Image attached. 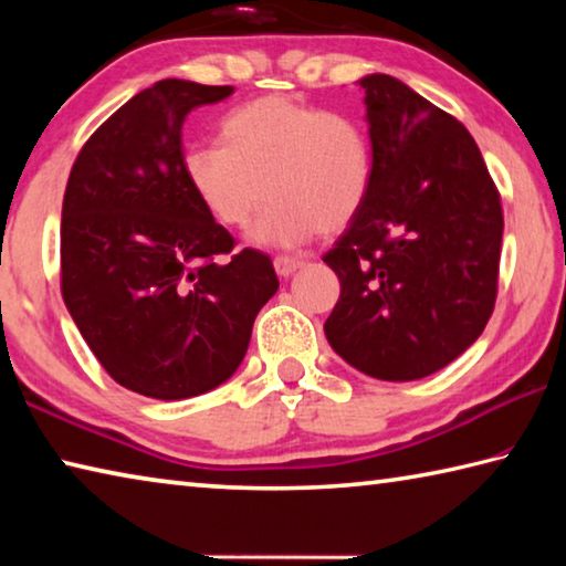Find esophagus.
<instances>
[{"label": "esophagus", "instance_id": "obj_1", "mask_svg": "<svg viewBox=\"0 0 566 566\" xmlns=\"http://www.w3.org/2000/svg\"><path fill=\"white\" fill-rule=\"evenodd\" d=\"M302 260H294V256H276L274 260V272L286 280V276H292L296 270H302Z\"/></svg>", "mask_w": 566, "mask_h": 566}]
</instances>
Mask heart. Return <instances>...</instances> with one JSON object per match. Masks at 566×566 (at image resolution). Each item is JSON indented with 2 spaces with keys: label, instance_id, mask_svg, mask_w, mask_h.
I'll return each instance as SVG.
<instances>
[{
  "label": "heart",
  "instance_id": "1",
  "mask_svg": "<svg viewBox=\"0 0 566 566\" xmlns=\"http://www.w3.org/2000/svg\"><path fill=\"white\" fill-rule=\"evenodd\" d=\"M181 171L219 224L252 229L262 247H300L317 232L337 234L361 212L375 157L367 129L292 94H266L227 114L222 145H195Z\"/></svg>",
  "mask_w": 566,
  "mask_h": 566
}]
</instances>
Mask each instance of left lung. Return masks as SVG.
<instances>
[{
	"label": "left lung",
	"mask_w": 566,
	"mask_h": 566,
	"mask_svg": "<svg viewBox=\"0 0 566 566\" xmlns=\"http://www.w3.org/2000/svg\"><path fill=\"white\" fill-rule=\"evenodd\" d=\"M375 175L324 262L342 294L324 334L367 377H429L484 332L496 300L500 191L462 124L389 74L357 82Z\"/></svg>",
	"instance_id": "obj_1"
}]
</instances>
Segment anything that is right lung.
<instances>
[{
    "label": "right lung",
    "mask_w": 566,
    "mask_h": 566,
    "mask_svg": "<svg viewBox=\"0 0 566 566\" xmlns=\"http://www.w3.org/2000/svg\"><path fill=\"white\" fill-rule=\"evenodd\" d=\"M234 87L161 80L134 94L76 157L62 205V296L117 385L151 399L205 395L242 364L272 260L234 247L181 171L191 109Z\"/></svg>",
    "instance_id": "obj_1"
}]
</instances>
